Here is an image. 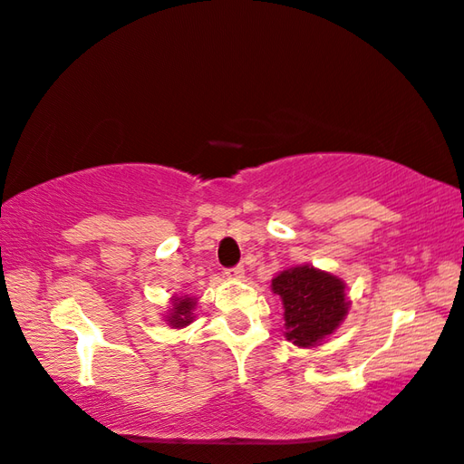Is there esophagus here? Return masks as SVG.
Returning <instances> with one entry per match:
<instances>
[{"label":"esophagus","instance_id":"34e87169","mask_svg":"<svg viewBox=\"0 0 464 464\" xmlns=\"http://www.w3.org/2000/svg\"><path fill=\"white\" fill-rule=\"evenodd\" d=\"M225 275H227V277H231V279H241L243 275H245L243 265H235V267L225 269Z\"/></svg>","mask_w":464,"mask_h":464}]
</instances>
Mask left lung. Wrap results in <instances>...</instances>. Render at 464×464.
Instances as JSON below:
<instances>
[{
	"instance_id": "1",
	"label": "left lung",
	"mask_w": 464,
	"mask_h": 464,
	"mask_svg": "<svg viewBox=\"0 0 464 464\" xmlns=\"http://www.w3.org/2000/svg\"><path fill=\"white\" fill-rule=\"evenodd\" d=\"M273 291L283 299L285 337L299 347H313L323 341L349 311L343 281L309 265L277 275Z\"/></svg>"
}]
</instances>
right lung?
I'll use <instances>...</instances> for the list:
<instances>
[{
  "label": "right lung",
  "mask_w": 464,
  "mask_h": 464,
  "mask_svg": "<svg viewBox=\"0 0 464 464\" xmlns=\"http://www.w3.org/2000/svg\"><path fill=\"white\" fill-rule=\"evenodd\" d=\"M193 309H195V299L191 297L175 299L169 324H173V327H185V324H189L193 321V313H191Z\"/></svg>",
  "instance_id": "1"
}]
</instances>
